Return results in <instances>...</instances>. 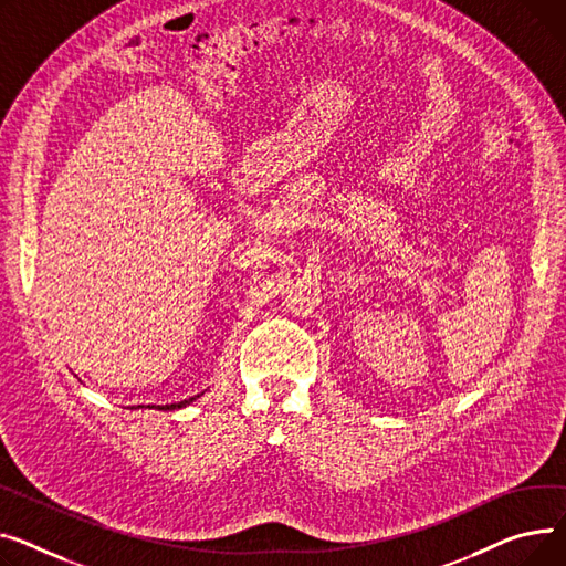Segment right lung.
Here are the masks:
<instances>
[{
	"label": "right lung",
	"instance_id": "1",
	"mask_svg": "<svg viewBox=\"0 0 566 566\" xmlns=\"http://www.w3.org/2000/svg\"><path fill=\"white\" fill-rule=\"evenodd\" d=\"M198 397V395H196ZM196 397H189V400H182V402H178V405H166V407H157V409H161V411H174V409H182V407H187V405H191ZM150 409V407H148Z\"/></svg>",
	"mask_w": 566,
	"mask_h": 566
}]
</instances>
